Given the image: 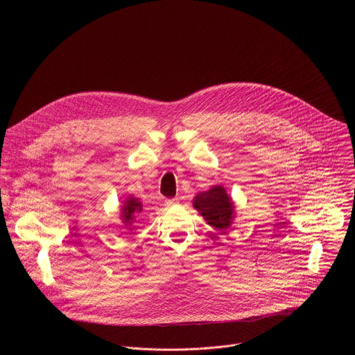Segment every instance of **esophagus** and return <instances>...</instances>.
<instances>
[{
    "label": "esophagus",
    "mask_w": 355,
    "mask_h": 355,
    "mask_svg": "<svg viewBox=\"0 0 355 355\" xmlns=\"http://www.w3.org/2000/svg\"><path fill=\"white\" fill-rule=\"evenodd\" d=\"M178 203V200H165V206H168V207H171V206H175Z\"/></svg>",
    "instance_id": "esophagus-1"
}]
</instances>
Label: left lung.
Segmentation results:
<instances>
[{
	"instance_id": "left-lung-1",
	"label": "left lung",
	"mask_w": 355,
	"mask_h": 355,
	"mask_svg": "<svg viewBox=\"0 0 355 355\" xmlns=\"http://www.w3.org/2000/svg\"><path fill=\"white\" fill-rule=\"evenodd\" d=\"M193 205L206 223L221 234H225V230L231 227L235 206L224 187L213 186L210 190L197 194Z\"/></svg>"
}]
</instances>
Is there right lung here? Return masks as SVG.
Returning a JSON list of instances; mask_svg holds the SVG:
<instances>
[{
    "label": "right lung",
    "instance_id": "1",
    "mask_svg": "<svg viewBox=\"0 0 355 355\" xmlns=\"http://www.w3.org/2000/svg\"><path fill=\"white\" fill-rule=\"evenodd\" d=\"M142 211V203L138 200V198H134V197H128L124 205L121 206V218H123V223L130 227H132V224L137 221V213H141Z\"/></svg>",
    "mask_w": 355,
    "mask_h": 355
}]
</instances>
